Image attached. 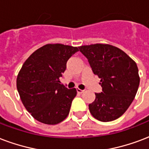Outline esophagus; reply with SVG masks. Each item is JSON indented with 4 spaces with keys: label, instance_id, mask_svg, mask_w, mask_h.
<instances>
[{
    "label": "esophagus",
    "instance_id": "esophagus-1",
    "mask_svg": "<svg viewBox=\"0 0 149 149\" xmlns=\"http://www.w3.org/2000/svg\"><path fill=\"white\" fill-rule=\"evenodd\" d=\"M77 93H78V94H82V93L84 92V91H83V90L79 89V88H77Z\"/></svg>",
    "mask_w": 149,
    "mask_h": 149
}]
</instances>
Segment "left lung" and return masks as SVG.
<instances>
[{"mask_svg":"<svg viewBox=\"0 0 149 149\" xmlns=\"http://www.w3.org/2000/svg\"><path fill=\"white\" fill-rule=\"evenodd\" d=\"M79 49L101 79L102 87V92L95 93V101L89 104L90 112L102 122L116 120L127 110L138 91L140 77L136 62L111 44L84 45Z\"/></svg>","mask_w":149,"mask_h":149,"instance_id":"1","label":"left lung"}]
</instances>
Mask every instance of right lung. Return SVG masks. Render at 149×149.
<instances>
[{
    "label": "right lung",
    "mask_w": 149,
    "mask_h": 149,
    "mask_svg": "<svg viewBox=\"0 0 149 149\" xmlns=\"http://www.w3.org/2000/svg\"><path fill=\"white\" fill-rule=\"evenodd\" d=\"M78 47L47 44L36 50L22 65L16 86L22 104L33 117L55 125L68 116L76 88L67 89L59 81L70 57Z\"/></svg>",
    "instance_id": "1"
}]
</instances>
